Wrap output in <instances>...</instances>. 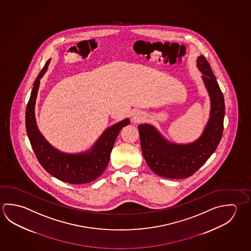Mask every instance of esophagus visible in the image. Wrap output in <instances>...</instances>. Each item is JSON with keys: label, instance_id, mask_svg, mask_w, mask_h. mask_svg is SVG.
Here are the masks:
<instances>
[{"label": "esophagus", "instance_id": "1", "mask_svg": "<svg viewBox=\"0 0 251 251\" xmlns=\"http://www.w3.org/2000/svg\"><path fill=\"white\" fill-rule=\"evenodd\" d=\"M145 119V115L143 113H141V112H136L134 115H133V122L134 123H138V122H141V121H143V120Z\"/></svg>", "mask_w": 251, "mask_h": 251}]
</instances>
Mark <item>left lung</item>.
Masks as SVG:
<instances>
[{
  "mask_svg": "<svg viewBox=\"0 0 251 251\" xmlns=\"http://www.w3.org/2000/svg\"><path fill=\"white\" fill-rule=\"evenodd\" d=\"M197 62L211 100L210 119L202 136L191 144L178 145L166 140L150 124L138 125L141 148L145 161L156 175L165 178L184 179L194 175L215 151L223 134V93L205 57L199 56Z\"/></svg>",
  "mask_w": 251,
  "mask_h": 251,
  "instance_id": "1",
  "label": "left lung"
}]
</instances>
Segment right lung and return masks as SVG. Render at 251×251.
<instances>
[{"instance_id": "1", "label": "right lung", "mask_w": 251, "mask_h": 251, "mask_svg": "<svg viewBox=\"0 0 251 251\" xmlns=\"http://www.w3.org/2000/svg\"><path fill=\"white\" fill-rule=\"evenodd\" d=\"M49 62L50 60L47 62L34 81L31 97L27 104V135L36 157L46 171L68 183H88L96 180L105 171L109 162L115 139L121 129L129 124V120H124L108 127L88 151L77 154L64 153L53 148L40 133L35 120L36 98L40 87V78L48 70Z\"/></svg>"}]
</instances>
